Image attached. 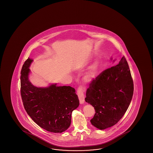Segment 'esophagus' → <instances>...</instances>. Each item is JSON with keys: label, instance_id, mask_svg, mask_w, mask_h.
<instances>
[{"label": "esophagus", "instance_id": "34e87169", "mask_svg": "<svg viewBox=\"0 0 153 153\" xmlns=\"http://www.w3.org/2000/svg\"><path fill=\"white\" fill-rule=\"evenodd\" d=\"M86 89L83 86H80L79 88H78L77 92L80 104H83L84 102L85 101V97L84 95V92H85Z\"/></svg>", "mask_w": 153, "mask_h": 153}]
</instances>
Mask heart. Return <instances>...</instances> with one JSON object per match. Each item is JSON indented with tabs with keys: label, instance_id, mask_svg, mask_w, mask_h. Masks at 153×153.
<instances>
[{
	"label": "heart",
	"instance_id": "1",
	"mask_svg": "<svg viewBox=\"0 0 153 153\" xmlns=\"http://www.w3.org/2000/svg\"><path fill=\"white\" fill-rule=\"evenodd\" d=\"M100 68V63L99 61H97L93 63L84 76V79L85 82H91L95 80L99 73Z\"/></svg>",
	"mask_w": 153,
	"mask_h": 153
}]
</instances>
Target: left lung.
<instances>
[{
  "mask_svg": "<svg viewBox=\"0 0 153 153\" xmlns=\"http://www.w3.org/2000/svg\"><path fill=\"white\" fill-rule=\"evenodd\" d=\"M133 90L130 70L123 56L117 65L103 71L86 91L85 101L95 109L91 124L100 130L115 125L128 109Z\"/></svg>",
  "mask_w": 153,
  "mask_h": 153,
  "instance_id": "1",
  "label": "left lung"
}]
</instances>
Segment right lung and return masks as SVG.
Here are the masks:
<instances>
[{"label":"right lung","instance_id":"obj_1","mask_svg":"<svg viewBox=\"0 0 153 153\" xmlns=\"http://www.w3.org/2000/svg\"><path fill=\"white\" fill-rule=\"evenodd\" d=\"M28 58L21 71V95L25 111L40 127L48 131L61 133L70 126L71 114L79 105L74 88L58 86L37 88L29 80L30 65Z\"/></svg>","mask_w":153,"mask_h":153}]
</instances>
